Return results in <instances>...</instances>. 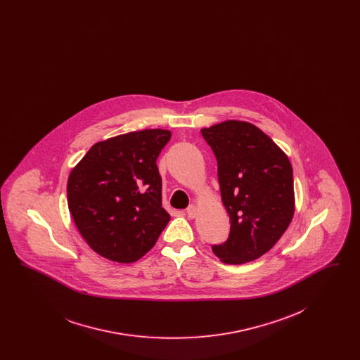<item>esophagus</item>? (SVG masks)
Here are the masks:
<instances>
[{
    "instance_id": "34e87169",
    "label": "esophagus",
    "mask_w": 360,
    "mask_h": 360,
    "mask_svg": "<svg viewBox=\"0 0 360 360\" xmlns=\"http://www.w3.org/2000/svg\"><path fill=\"white\" fill-rule=\"evenodd\" d=\"M197 206L195 205H190L188 209H186V214H188V217L190 219H194L195 216H197Z\"/></svg>"
}]
</instances>
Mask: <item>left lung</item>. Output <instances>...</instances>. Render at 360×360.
Listing matches in <instances>:
<instances>
[{"label":"left lung","instance_id":"left-lung-1","mask_svg":"<svg viewBox=\"0 0 360 360\" xmlns=\"http://www.w3.org/2000/svg\"><path fill=\"white\" fill-rule=\"evenodd\" d=\"M217 160L221 200L231 221L224 263L255 260L281 239L294 214L292 167L286 154L255 125L224 121L201 129Z\"/></svg>","mask_w":360,"mask_h":360}]
</instances>
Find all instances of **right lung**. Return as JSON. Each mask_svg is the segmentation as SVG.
<instances>
[{
    "label": "right lung",
    "instance_id": "obj_1",
    "mask_svg": "<svg viewBox=\"0 0 360 360\" xmlns=\"http://www.w3.org/2000/svg\"><path fill=\"white\" fill-rule=\"evenodd\" d=\"M172 132L144 129L96 143L70 172L68 204L79 233L101 257L132 263L154 247L170 214L156 159Z\"/></svg>",
    "mask_w": 360,
    "mask_h": 360
}]
</instances>
